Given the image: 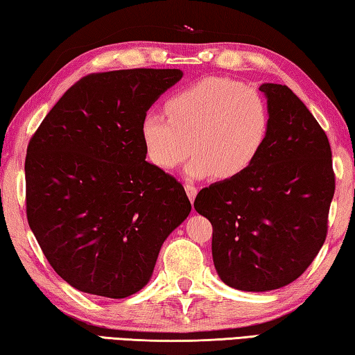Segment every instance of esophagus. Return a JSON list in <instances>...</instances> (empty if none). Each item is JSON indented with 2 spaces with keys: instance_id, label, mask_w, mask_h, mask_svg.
I'll list each match as a JSON object with an SVG mask.
<instances>
[{
  "instance_id": "esophagus-1",
  "label": "esophagus",
  "mask_w": 355,
  "mask_h": 355,
  "mask_svg": "<svg viewBox=\"0 0 355 355\" xmlns=\"http://www.w3.org/2000/svg\"><path fill=\"white\" fill-rule=\"evenodd\" d=\"M185 191H187L189 200H190L191 202H193V201H195V198H196V193H198V189H196L195 185L187 184V185H185Z\"/></svg>"
}]
</instances>
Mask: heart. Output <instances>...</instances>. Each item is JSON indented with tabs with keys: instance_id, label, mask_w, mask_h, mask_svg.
<instances>
[{
	"instance_id": "b5f03b06",
	"label": "heart",
	"mask_w": 355,
	"mask_h": 355,
	"mask_svg": "<svg viewBox=\"0 0 355 355\" xmlns=\"http://www.w3.org/2000/svg\"><path fill=\"white\" fill-rule=\"evenodd\" d=\"M165 116L144 114L139 125L150 164L176 170L190 155L185 173L202 179L239 176L257 160L270 133L264 96L230 78H205L165 103Z\"/></svg>"
}]
</instances>
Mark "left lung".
<instances>
[{"instance_id":"1","label":"left lung","mask_w":355,"mask_h":355,"mask_svg":"<svg viewBox=\"0 0 355 355\" xmlns=\"http://www.w3.org/2000/svg\"><path fill=\"white\" fill-rule=\"evenodd\" d=\"M270 133L239 176L202 189L196 212L212 223V258L223 283L263 293L306 270L327 236L335 193L332 150L315 116L286 85L259 86Z\"/></svg>"}]
</instances>
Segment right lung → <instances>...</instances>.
Wrapping results in <instances>:
<instances>
[{
  "mask_svg": "<svg viewBox=\"0 0 355 355\" xmlns=\"http://www.w3.org/2000/svg\"><path fill=\"white\" fill-rule=\"evenodd\" d=\"M179 69L91 73L45 116L26 149V217L50 266L78 291L138 293L191 205L146 162L139 125Z\"/></svg>",
  "mask_w": 355,
  "mask_h": 355,
  "instance_id": "add662e5",
  "label": "right lung"
}]
</instances>
